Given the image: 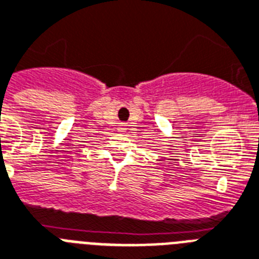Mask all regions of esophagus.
Here are the masks:
<instances>
[{"label":"esophagus","instance_id":"34e87169","mask_svg":"<svg viewBox=\"0 0 259 259\" xmlns=\"http://www.w3.org/2000/svg\"><path fill=\"white\" fill-rule=\"evenodd\" d=\"M119 127H121V129H125V123H121V125H119Z\"/></svg>","mask_w":259,"mask_h":259}]
</instances>
